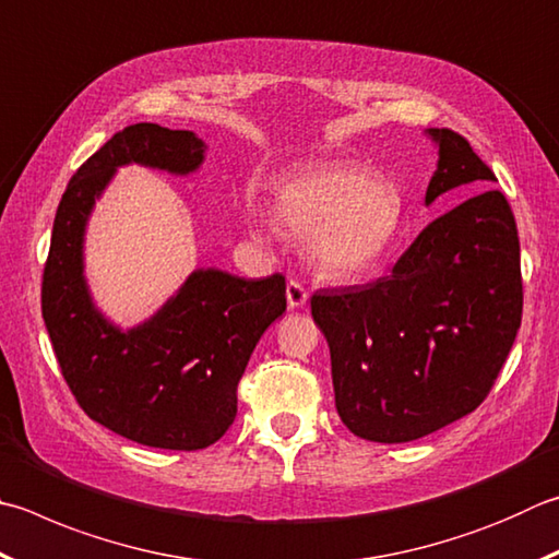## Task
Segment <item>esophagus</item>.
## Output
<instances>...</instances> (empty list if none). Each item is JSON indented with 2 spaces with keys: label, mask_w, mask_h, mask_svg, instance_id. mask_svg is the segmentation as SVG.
I'll return each mask as SVG.
<instances>
[{
  "label": "esophagus",
  "mask_w": 559,
  "mask_h": 559,
  "mask_svg": "<svg viewBox=\"0 0 559 559\" xmlns=\"http://www.w3.org/2000/svg\"><path fill=\"white\" fill-rule=\"evenodd\" d=\"M286 298H288V306L290 308H302L308 302V290H306V286H302L300 281H288V286H286Z\"/></svg>",
  "instance_id": "esophagus-1"
}]
</instances>
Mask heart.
I'll return each instance as SVG.
<instances>
[{
  "mask_svg": "<svg viewBox=\"0 0 559 559\" xmlns=\"http://www.w3.org/2000/svg\"><path fill=\"white\" fill-rule=\"evenodd\" d=\"M276 225L308 241V257L330 276H357L393 245L401 227V200L393 186L354 166L312 168L276 192ZM266 235V222H253Z\"/></svg>",
  "mask_w": 559,
  "mask_h": 559,
  "instance_id": "heart-1",
  "label": "heart"
}]
</instances>
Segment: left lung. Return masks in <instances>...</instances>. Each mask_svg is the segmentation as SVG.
<instances>
[{
    "instance_id": "1",
    "label": "left lung",
    "mask_w": 559,
    "mask_h": 559,
    "mask_svg": "<svg viewBox=\"0 0 559 559\" xmlns=\"http://www.w3.org/2000/svg\"><path fill=\"white\" fill-rule=\"evenodd\" d=\"M438 170L425 192L473 195L425 227L389 276L318 290L312 320L330 344L334 405L369 442H411L479 408L523 314L515 217L493 170L462 134L430 129Z\"/></svg>"
}]
</instances>
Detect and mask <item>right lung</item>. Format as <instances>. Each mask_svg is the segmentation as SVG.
Listing matches in <instances>:
<instances>
[{
    "instance_id": "right-lung-1",
    "label": "right lung",
    "mask_w": 559,
    "mask_h": 559,
    "mask_svg": "<svg viewBox=\"0 0 559 559\" xmlns=\"http://www.w3.org/2000/svg\"><path fill=\"white\" fill-rule=\"evenodd\" d=\"M205 144L182 129L131 124L70 178L50 235L40 312L60 373L90 418L160 450H205L237 418V385L261 334L286 312V278L195 271L154 318L121 332L99 314L83 278V235L117 166L190 174Z\"/></svg>"
}]
</instances>
